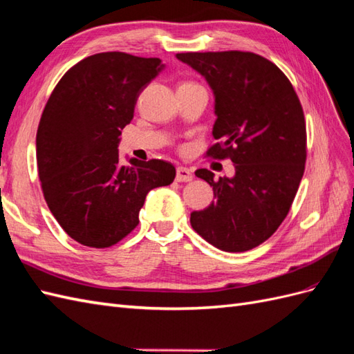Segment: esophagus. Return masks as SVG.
<instances>
[{
	"mask_svg": "<svg viewBox=\"0 0 354 354\" xmlns=\"http://www.w3.org/2000/svg\"><path fill=\"white\" fill-rule=\"evenodd\" d=\"M192 179H193L192 170L184 167V166L176 167V180H178V183H189Z\"/></svg>",
	"mask_w": 354,
	"mask_h": 354,
	"instance_id": "1",
	"label": "esophagus"
}]
</instances>
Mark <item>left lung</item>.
<instances>
[{
  "mask_svg": "<svg viewBox=\"0 0 354 354\" xmlns=\"http://www.w3.org/2000/svg\"><path fill=\"white\" fill-rule=\"evenodd\" d=\"M179 61L198 71L214 91L212 136L206 157L229 158L233 178L214 179V201L189 216L201 236L227 252L256 248L284 221L304 176L306 127L293 85L274 62L252 52H185Z\"/></svg>",
  "mask_w": 354,
  "mask_h": 354,
  "instance_id": "left-lung-1",
  "label": "left lung"
}]
</instances>
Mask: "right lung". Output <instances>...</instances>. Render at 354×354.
<instances>
[{"mask_svg":"<svg viewBox=\"0 0 354 354\" xmlns=\"http://www.w3.org/2000/svg\"><path fill=\"white\" fill-rule=\"evenodd\" d=\"M162 67L160 58L95 53L61 77L44 106L35 139L44 201L85 247L107 248L124 239L139 224L147 194L176 176L162 160L131 158L121 166L118 152L139 94Z\"/></svg>","mask_w":354,"mask_h":354,"instance_id":"obj_1","label":"right lung"}]
</instances>
